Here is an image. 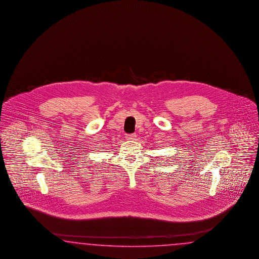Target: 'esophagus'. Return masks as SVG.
Returning <instances> with one entry per match:
<instances>
[{
	"label": "esophagus",
	"instance_id": "1",
	"mask_svg": "<svg viewBox=\"0 0 259 259\" xmlns=\"http://www.w3.org/2000/svg\"><path fill=\"white\" fill-rule=\"evenodd\" d=\"M125 138L127 140H129V141H134V140H136L137 135H135V134H127L125 136Z\"/></svg>",
	"mask_w": 259,
	"mask_h": 259
}]
</instances>
